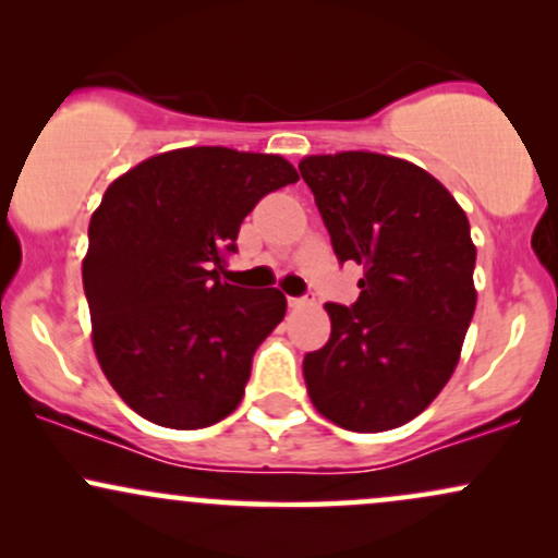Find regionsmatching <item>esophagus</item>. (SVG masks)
I'll list each match as a JSON object with an SVG mask.
<instances>
[{"label": "esophagus", "mask_w": 558, "mask_h": 558, "mask_svg": "<svg viewBox=\"0 0 558 558\" xmlns=\"http://www.w3.org/2000/svg\"><path fill=\"white\" fill-rule=\"evenodd\" d=\"M312 304V299H288V306H291V310H301V306H310Z\"/></svg>", "instance_id": "esophagus-1"}]
</instances>
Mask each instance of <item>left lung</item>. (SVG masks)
<instances>
[{"mask_svg":"<svg viewBox=\"0 0 558 558\" xmlns=\"http://www.w3.org/2000/svg\"><path fill=\"white\" fill-rule=\"evenodd\" d=\"M332 252L364 267L360 299L325 304L330 341L304 356L310 399L354 433L407 425L457 369L475 315V243L446 185L377 151L299 162Z\"/></svg>","mask_w":558,"mask_h":558,"instance_id":"1","label":"left lung"}]
</instances>
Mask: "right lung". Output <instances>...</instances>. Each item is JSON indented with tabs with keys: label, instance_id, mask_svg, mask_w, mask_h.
Listing matches in <instances>:
<instances>
[{
	"label": "right lung",
	"instance_id": "1",
	"mask_svg": "<svg viewBox=\"0 0 558 558\" xmlns=\"http://www.w3.org/2000/svg\"><path fill=\"white\" fill-rule=\"evenodd\" d=\"M296 181L280 155L185 146L105 191L83 291L101 373L144 420L198 430L241 403L254 351L288 304L278 288L226 283L220 265L254 204Z\"/></svg>",
	"mask_w": 558,
	"mask_h": 558
}]
</instances>
